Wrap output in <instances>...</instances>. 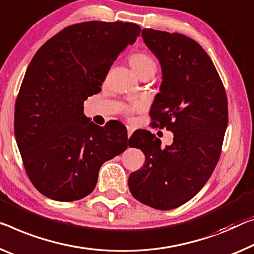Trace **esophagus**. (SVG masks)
I'll return each instance as SVG.
<instances>
[{"label": "esophagus", "instance_id": "obj_1", "mask_svg": "<svg viewBox=\"0 0 254 254\" xmlns=\"http://www.w3.org/2000/svg\"><path fill=\"white\" fill-rule=\"evenodd\" d=\"M132 132H134V129H132V128H131L130 126H127V136H128V138L130 137Z\"/></svg>", "mask_w": 254, "mask_h": 254}]
</instances>
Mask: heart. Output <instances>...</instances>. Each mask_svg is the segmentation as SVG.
<instances>
[{
  "mask_svg": "<svg viewBox=\"0 0 254 254\" xmlns=\"http://www.w3.org/2000/svg\"><path fill=\"white\" fill-rule=\"evenodd\" d=\"M129 64L134 71L140 77L145 72L157 71V62L150 54L137 52L129 57Z\"/></svg>",
  "mask_w": 254,
  "mask_h": 254,
  "instance_id": "heart-1",
  "label": "heart"
}]
</instances>
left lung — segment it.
<instances>
[{"label":"left lung","mask_w":254,"mask_h":254,"mask_svg":"<svg viewBox=\"0 0 254 254\" xmlns=\"http://www.w3.org/2000/svg\"><path fill=\"white\" fill-rule=\"evenodd\" d=\"M142 38L162 70L152 125L173 131L174 142L161 147L149 130L132 134L131 146L143 151L145 163L130 174L128 186L142 203L171 210L196 195L216 168L228 124L227 96L213 62L192 38L146 28Z\"/></svg>","instance_id":"left-lung-1"}]
</instances>
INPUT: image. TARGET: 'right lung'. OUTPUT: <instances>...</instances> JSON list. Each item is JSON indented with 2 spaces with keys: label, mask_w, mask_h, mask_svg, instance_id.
<instances>
[{
  "label": "right lung",
  "mask_w": 254,
  "mask_h": 254,
  "mask_svg": "<svg viewBox=\"0 0 254 254\" xmlns=\"http://www.w3.org/2000/svg\"><path fill=\"white\" fill-rule=\"evenodd\" d=\"M140 27L86 21L62 29L37 51L14 108V135L30 182L46 197L80 200L93 192L105 161L127 149V131L112 120L100 127L84 101L101 92L111 65Z\"/></svg>",
  "instance_id": "obj_1"
}]
</instances>
